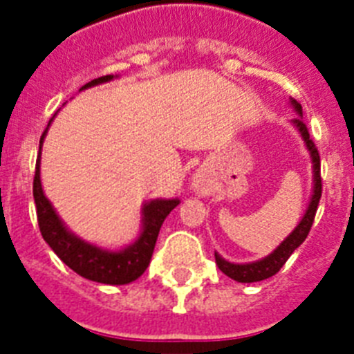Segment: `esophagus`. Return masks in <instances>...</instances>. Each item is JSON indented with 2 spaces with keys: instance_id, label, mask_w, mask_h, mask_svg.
<instances>
[{
  "instance_id": "obj_1",
  "label": "esophagus",
  "mask_w": 354,
  "mask_h": 354,
  "mask_svg": "<svg viewBox=\"0 0 354 354\" xmlns=\"http://www.w3.org/2000/svg\"><path fill=\"white\" fill-rule=\"evenodd\" d=\"M193 186L196 187V192H202V186H204V183H202V179L195 177V179H193Z\"/></svg>"
}]
</instances>
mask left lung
Returning a JSON list of instances; mask_svg holds the SVG:
<instances>
[{
	"label": "left lung",
	"instance_id": "1",
	"mask_svg": "<svg viewBox=\"0 0 354 354\" xmlns=\"http://www.w3.org/2000/svg\"><path fill=\"white\" fill-rule=\"evenodd\" d=\"M290 104L296 109V113L299 117H296L292 120V124L296 126V129L301 134L303 142H305L306 149L310 152L312 158V168H314V192H312L310 204L306 207V212L303 214L301 221L298 223V227L294 228L292 232L286 237V239L280 243V246H277V250H273V253H270L268 257L261 259V261L248 262V264H234V262L225 261L223 257H220L218 253H214L216 264L223 271L227 277H230L232 280L241 283H252V282H261L266 278L273 277L280 271L283 264L287 262V259L292 255V252L301 245L303 241L306 239L308 232H310V227L314 223L315 211H317L319 200H321V193H323V184H321V159H319V152L315 149L314 142H312L308 129H306L305 122H303V109L299 102H296L294 99H290Z\"/></svg>",
	"mask_w": 354,
	"mask_h": 354
}]
</instances>
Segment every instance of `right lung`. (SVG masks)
<instances>
[{
  "mask_svg": "<svg viewBox=\"0 0 354 354\" xmlns=\"http://www.w3.org/2000/svg\"><path fill=\"white\" fill-rule=\"evenodd\" d=\"M113 80V76H102L92 80L81 90L95 86V84L108 83ZM55 118V117H53ZM49 120V124L53 122ZM49 124L46 131L40 136L39 158H37L35 177H33V198L37 205V220H39L40 234L44 241L51 246L53 252L71 268L86 280L99 283H108V286H124V283L134 282L136 278L142 277L149 268L152 252H154L156 241H158L159 228L162 221L170 214L171 209L179 205V198L171 200H150L143 204L142 209V230H140L138 239L133 245L126 248L117 250H104L95 245H90L86 241L80 239L76 234H72L60 216L56 214L55 207L51 205L42 192V183H40V150H42L44 138L49 129Z\"/></svg>",
  "mask_w": 354,
  "mask_h": 354,
  "instance_id": "add662e5",
  "label": "right lung"
}]
</instances>
